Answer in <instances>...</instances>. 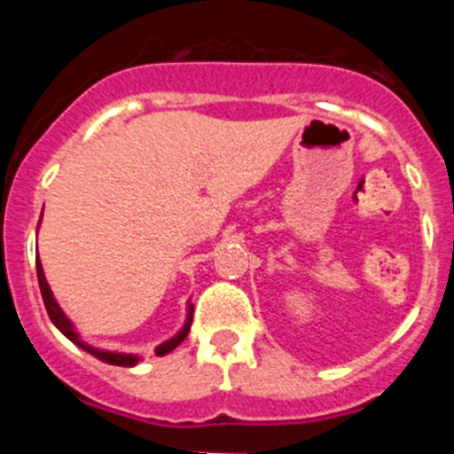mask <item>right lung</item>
Listing matches in <instances>:
<instances>
[{"mask_svg": "<svg viewBox=\"0 0 454 454\" xmlns=\"http://www.w3.org/2000/svg\"><path fill=\"white\" fill-rule=\"evenodd\" d=\"M35 270H38V284H40V293H43V302H45V309L47 314H50L51 323L61 330V334H66L67 339L74 343V346H79L82 350L90 352L92 356H98V359H102V362L111 364V366H136V364L140 362L138 355H127V352H108V350H99V348H92L88 346V343H83L82 339H79V334L74 332V325L70 323V318H67L66 314H63V309L59 307V302L54 300V295H51L50 291V284H47L45 279V272H43V263L35 259ZM191 323H192V304H188V314H186V323H184L182 330L177 332V334L172 336L170 340H166V343H161V346L156 348V356H163L168 355V352H172L175 348L182 343L184 339L188 336V332H191Z\"/></svg>", "mask_w": 454, "mask_h": 454, "instance_id": "obj_1", "label": "right lung"}]
</instances>
